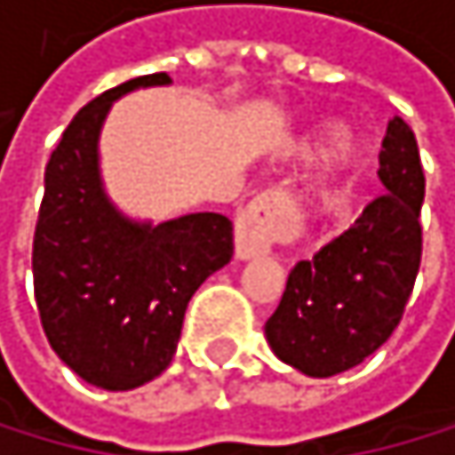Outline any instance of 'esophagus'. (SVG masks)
Segmentation results:
<instances>
[{
	"mask_svg": "<svg viewBox=\"0 0 455 455\" xmlns=\"http://www.w3.org/2000/svg\"><path fill=\"white\" fill-rule=\"evenodd\" d=\"M289 194L283 188H267L261 194L242 205V211L235 213V258H258L269 252L275 242H281L289 222Z\"/></svg>",
	"mask_w": 455,
	"mask_h": 455,
	"instance_id": "esophagus-1",
	"label": "esophagus"
}]
</instances>
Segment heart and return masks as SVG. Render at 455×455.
Returning a JSON list of instances; mask_svg holds the SVG:
<instances>
[{
  "label": "heart",
  "instance_id": "b5f03b06",
  "mask_svg": "<svg viewBox=\"0 0 455 455\" xmlns=\"http://www.w3.org/2000/svg\"><path fill=\"white\" fill-rule=\"evenodd\" d=\"M358 155H361L358 144H355V141H347V144H345V149H342V164H345V169H353V166L358 164ZM347 186H350V178H345V180H342V186H336V188H333V194H342Z\"/></svg>",
  "mask_w": 455,
  "mask_h": 455
}]
</instances>
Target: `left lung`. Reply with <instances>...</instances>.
<instances>
[{"label": "left lung", "instance_id": "8db88e82", "mask_svg": "<svg viewBox=\"0 0 455 455\" xmlns=\"http://www.w3.org/2000/svg\"><path fill=\"white\" fill-rule=\"evenodd\" d=\"M378 158L387 194L289 272L281 306L267 319L275 355L311 378L339 375L372 355L400 325L417 281L426 174L400 116L389 122Z\"/></svg>", "mask_w": 455, "mask_h": 455}]
</instances>
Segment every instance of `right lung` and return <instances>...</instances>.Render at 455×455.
I'll use <instances>...</instances> for the list:
<instances>
[{
  "label": "right lung",
  "instance_id": "right-lung-1",
  "mask_svg": "<svg viewBox=\"0 0 455 455\" xmlns=\"http://www.w3.org/2000/svg\"><path fill=\"white\" fill-rule=\"evenodd\" d=\"M166 83L169 75L158 71L91 100L44 172L33 235L41 325L66 367L110 392L136 389L169 367L191 294L233 255V225L222 213L136 225L102 191L97 136L110 102Z\"/></svg>",
  "mask_w": 455,
  "mask_h": 455
}]
</instances>
